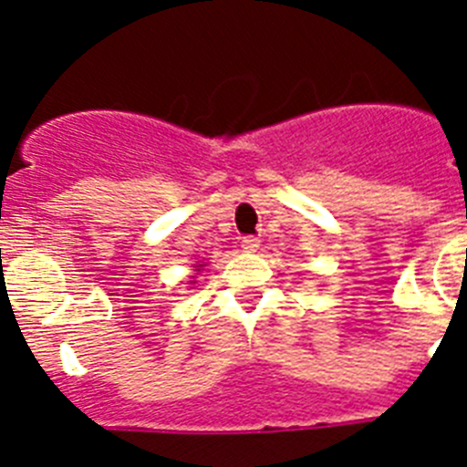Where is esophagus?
Instances as JSON below:
<instances>
[{
	"instance_id": "obj_1",
	"label": "esophagus",
	"mask_w": 467,
	"mask_h": 467,
	"mask_svg": "<svg viewBox=\"0 0 467 467\" xmlns=\"http://www.w3.org/2000/svg\"><path fill=\"white\" fill-rule=\"evenodd\" d=\"M259 238L257 236H243L241 238V247L243 250H245V253H254V250H257L259 247Z\"/></svg>"
}]
</instances>
